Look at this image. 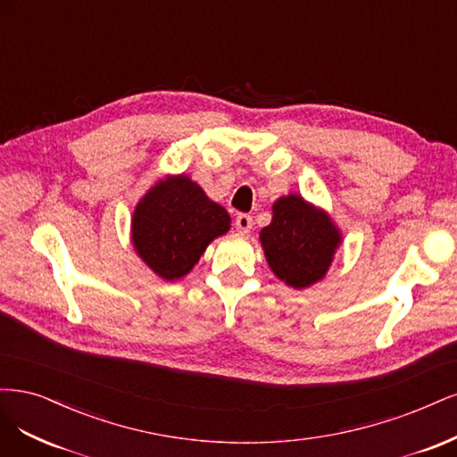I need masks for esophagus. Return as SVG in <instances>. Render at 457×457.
Instances as JSON below:
<instances>
[{"instance_id": "obj_1", "label": "esophagus", "mask_w": 457, "mask_h": 457, "mask_svg": "<svg viewBox=\"0 0 457 457\" xmlns=\"http://www.w3.org/2000/svg\"><path fill=\"white\" fill-rule=\"evenodd\" d=\"M235 228H237L239 233H248L250 228H253V216L250 214H237V218H235Z\"/></svg>"}]
</instances>
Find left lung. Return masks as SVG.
I'll return each mask as SVG.
<instances>
[{
    "label": "left lung",
    "instance_id": "left-lung-1",
    "mask_svg": "<svg viewBox=\"0 0 457 457\" xmlns=\"http://www.w3.org/2000/svg\"><path fill=\"white\" fill-rule=\"evenodd\" d=\"M271 271L292 288H307L327 275L342 233L330 216L290 194L273 203L271 224L260 231Z\"/></svg>",
    "mask_w": 457,
    "mask_h": 457
}]
</instances>
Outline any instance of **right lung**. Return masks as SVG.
<instances>
[{"instance_id":"1","label":"right lung","mask_w":457,"mask_h":457,"mask_svg":"<svg viewBox=\"0 0 457 457\" xmlns=\"http://www.w3.org/2000/svg\"><path fill=\"white\" fill-rule=\"evenodd\" d=\"M231 218L187 176H167L145 194L132 214V246L165 281L194 270L207 246L228 233Z\"/></svg>"}]
</instances>
